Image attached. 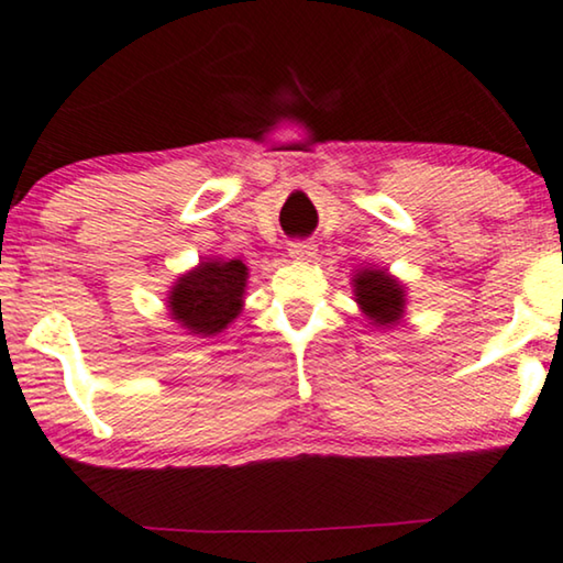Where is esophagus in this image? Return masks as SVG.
Listing matches in <instances>:
<instances>
[{
  "label": "esophagus",
  "instance_id": "esophagus-1",
  "mask_svg": "<svg viewBox=\"0 0 563 563\" xmlns=\"http://www.w3.org/2000/svg\"><path fill=\"white\" fill-rule=\"evenodd\" d=\"M288 255L296 260V263H308L316 255V247L311 242H292L288 247Z\"/></svg>",
  "mask_w": 563,
  "mask_h": 563
}]
</instances>
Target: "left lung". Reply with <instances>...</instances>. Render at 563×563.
Listing matches in <instances>:
<instances>
[{
	"instance_id": "1",
	"label": "left lung",
	"mask_w": 563,
	"mask_h": 563,
	"mask_svg": "<svg viewBox=\"0 0 563 563\" xmlns=\"http://www.w3.org/2000/svg\"><path fill=\"white\" fill-rule=\"evenodd\" d=\"M352 292L372 327L393 329L406 316V285L385 267H357L352 275Z\"/></svg>"
}]
</instances>
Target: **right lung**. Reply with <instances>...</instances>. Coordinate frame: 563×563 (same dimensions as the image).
<instances>
[{
    "mask_svg": "<svg viewBox=\"0 0 563 563\" xmlns=\"http://www.w3.org/2000/svg\"><path fill=\"white\" fill-rule=\"evenodd\" d=\"M247 278L250 271L242 260H199L170 285L165 300L170 321L199 339L221 334L242 313Z\"/></svg>",
    "mask_w": 563,
    "mask_h": 563,
    "instance_id": "right-lung-1",
    "label": "right lung"
}]
</instances>
